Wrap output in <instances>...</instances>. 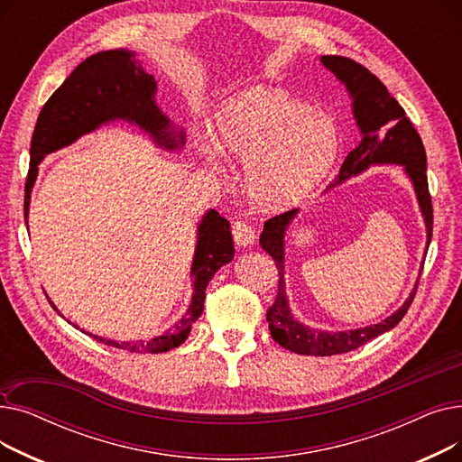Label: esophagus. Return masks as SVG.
<instances>
[{
	"instance_id": "1",
	"label": "esophagus",
	"mask_w": 462,
	"mask_h": 462,
	"mask_svg": "<svg viewBox=\"0 0 462 462\" xmlns=\"http://www.w3.org/2000/svg\"><path fill=\"white\" fill-rule=\"evenodd\" d=\"M232 236L239 247H247L254 241V230L247 221H236L232 226Z\"/></svg>"
}]
</instances>
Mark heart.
<instances>
[{"mask_svg":"<svg viewBox=\"0 0 462 462\" xmlns=\"http://www.w3.org/2000/svg\"><path fill=\"white\" fill-rule=\"evenodd\" d=\"M213 142L226 159L245 164V189L263 209L303 202L328 178L338 153L331 119L270 88L223 101L213 119Z\"/></svg>","mask_w":462,"mask_h":462,"instance_id":"obj_1","label":"heart"}]
</instances>
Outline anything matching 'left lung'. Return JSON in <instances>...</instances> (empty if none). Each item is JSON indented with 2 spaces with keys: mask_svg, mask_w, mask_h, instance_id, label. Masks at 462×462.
I'll return each instance as SVG.
<instances>
[{
  "mask_svg": "<svg viewBox=\"0 0 462 462\" xmlns=\"http://www.w3.org/2000/svg\"><path fill=\"white\" fill-rule=\"evenodd\" d=\"M320 61L346 86L354 99L352 110L356 124L361 131L359 145L346 155L335 183H331L329 189L345 183L352 176L361 174L371 164L402 166L416 190L427 226L429 247L432 237V204L427 181V155L421 136L418 134L414 125L410 124V119L406 117L402 106L395 101V97L390 95L387 88L369 69L343 56H322ZM296 215L298 209H290L272 217L270 221H265L260 234V247L273 258L279 270L277 298L268 309V314H265L273 341L290 352L303 356H335L352 352L373 341L374 337L393 329L404 319L406 310L410 309L411 301H414L420 279L406 301L392 317H387L374 326L357 328L350 331H320L303 326L292 317L284 288V234Z\"/></svg>",
  "mask_w": 462,
  "mask_h": 462,
  "instance_id": "8db88e82",
  "label": "left lung"
}]
</instances>
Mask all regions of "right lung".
<instances>
[{
	"label": "right lung",
	"instance_id": "obj_1",
	"mask_svg": "<svg viewBox=\"0 0 462 462\" xmlns=\"http://www.w3.org/2000/svg\"><path fill=\"white\" fill-rule=\"evenodd\" d=\"M157 82L143 70L140 60L127 48L103 51L84 60L65 82L52 93L37 117L30 148V172L23 194V218L28 225L32 189L37 180L39 162L80 136L99 129L108 121L125 119L150 133L153 142L164 150H178L185 143L183 131H176L170 119L155 103ZM234 258V239L230 223L215 209H209L199 225V241L194 249L190 277L194 294L187 312L178 324L152 341L119 343L97 337L99 343L136 354H161L178 348L190 333L192 324L204 310L206 288L211 277ZM51 301V300H48ZM52 303V301H51ZM56 309V305L52 303ZM58 310V309H56Z\"/></svg>",
	"mask_w": 462,
	"mask_h": 462
}]
</instances>
